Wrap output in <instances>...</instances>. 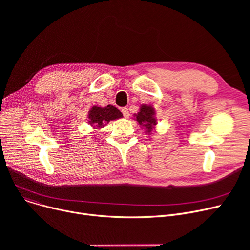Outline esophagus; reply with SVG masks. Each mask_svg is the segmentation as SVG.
<instances>
[{"mask_svg": "<svg viewBox=\"0 0 250 250\" xmlns=\"http://www.w3.org/2000/svg\"><path fill=\"white\" fill-rule=\"evenodd\" d=\"M122 112H123V114H124V116H125V118H128V116H129V113H128V109H127L126 107H124V108H122Z\"/></svg>", "mask_w": 250, "mask_h": 250, "instance_id": "obj_1", "label": "esophagus"}]
</instances>
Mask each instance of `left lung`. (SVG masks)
<instances>
[{
  "label": "left lung",
  "mask_w": 250,
  "mask_h": 250,
  "mask_svg": "<svg viewBox=\"0 0 250 250\" xmlns=\"http://www.w3.org/2000/svg\"><path fill=\"white\" fill-rule=\"evenodd\" d=\"M135 120L142 126H145L146 133L148 135H151L154 126L157 124V120L155 118V110L151 105L143 104L140 108V111L138 112V114H135Z\"/></svg>",
  "instance_id": "left-lung-1"
}]
</instances>
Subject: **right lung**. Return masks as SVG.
I'll list each match as a JSON object with an SVG mask.
<instances>
[{
  "label": "right lung",
  "instance_id": "add662e5",
  "mask_svg": "<svg viewBox=\"0 0 250 250\" xmlns=\"http://www.w3.org/2000/svg\"><path fill=\"white\" fill-rule=\"evenodd\" d=\"M121 117H123V113L112 105H107L106 107L93 106L88 113V122L94 128H100L110 121Z\"/></svg>",
  "mask_w": 250,
  "mask_h": 250
}]
</instances>
